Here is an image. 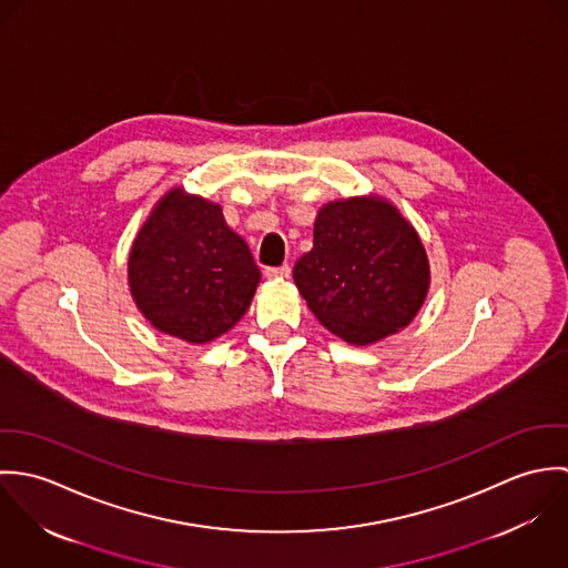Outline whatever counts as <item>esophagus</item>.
<instances>
[{
    "instance_id": "34e87169",
    "label": "esophagus",
    "mask_w": 568,
    "mask_h": 568,
    "mask_svg": "<svg viewBox=\"0 0 568 568\" xmlns=\"http://www.w3.org/2000/svg\"><path fill=\"white\" fill-rule=\"evenodd\" d=\"M264 277L266 280H288L291 277V266L288 264L268 266V268H264Z\"/></svg>"
}]
</instances>
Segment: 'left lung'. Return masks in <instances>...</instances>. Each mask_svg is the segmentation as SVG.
<instances>
[{"label":"left lung","instance_id":"1","mask_svg":"<svg viewBox=\"0 0 568 568\" xmlns=\"http://www.w3.org/2000/svg\"><path fill=\"white\" fill-rule=\"evenodd\" d=\"M295 284L313 315L352 345L376 343L413 322L430 268L413 225L381 196L325 203Z\"/></svg>","mask_w":568,"mask_h":568}]
</instances>
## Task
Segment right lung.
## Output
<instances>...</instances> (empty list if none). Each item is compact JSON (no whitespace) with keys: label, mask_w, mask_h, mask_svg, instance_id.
I'll return each mask as SVG.
<instances>
[{"label":"right lung","mask_w":568,"mask_h":568,"mask_svg":"<svg viewBox=\"0 0 568 568\" xmlns=\"http://www.w3.org/2000/svg\"><path fill=\"white\" fill-rule=\"evenodd\" d=\"M260 271L219 203L163 194L129 253V286L140 313L163 334L210 343L241 322Z\"/></svg>","instance_id":"1"}]
</instances>
